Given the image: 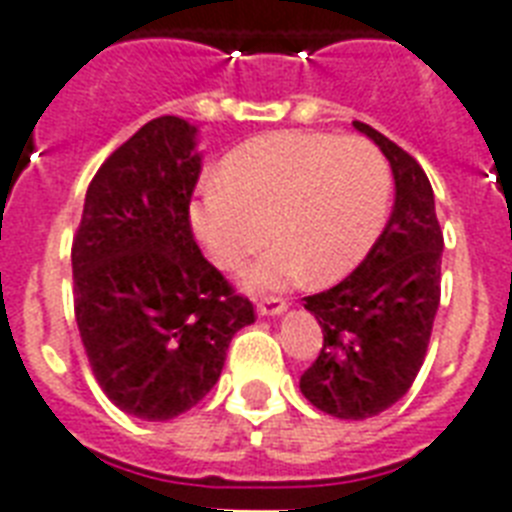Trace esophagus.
I'll list each match as a JSON object with an SVG mask.
<instances>
[{"instance_id": "esophagus-1", "label": "esophagus", "mask_w": 512, "mask_h": 512, "mask_svg": "<svg viewBox=\"0 0 512 512\" xmlns=\"http://www.w3.org/2000/svg\"><path fill=\"white\" fill-rule=\"evenodd\" d=\"M284 311H287V300H281V297H265L257 303L260 316H281Z\"/></svg>"}]
</instances>
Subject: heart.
Returning <instances> with one entry per match:
<instances>
[{
	"label": "heart",
	"instance_id": "obj_1",
	"mask_svg": "<svg viewBox=\"0 0 512 512\" xmlns=\"http://www.w3.org/2000/svg\"><path fill=\"white\" fill-rule=\"evenodd\" d=\"M390 204L385 156L356 135L271 132L241 143L188 204V225L220 271L252 268V289H281L311 271L316 284L345 279L380 239Z\"/></svg>",
	"mask_w": 512,
	"mask_h": 512
}]
</instances>
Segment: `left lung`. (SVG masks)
I'll use <instances>...</instances> for the list:
<instances>
[{"mask_svg": "<svg viewBox=\"0 0 512 512\" xmlns=\"http://www.w3.org/2000/svg\"><path fill=\"white\" fill-rule=\"evenodd\" d=\"M353 127L390 162L396 201L364 263L337 287L305 297L324 345L300 377V390L340 420L374 417L412 388L441 300L444 252L433 188L420 164L369 124Z\"/></svg>", "mask_w": 512, "mask_h": 512, "instance_id": "left-lung-1", "label": "left lung"}]
</instances>
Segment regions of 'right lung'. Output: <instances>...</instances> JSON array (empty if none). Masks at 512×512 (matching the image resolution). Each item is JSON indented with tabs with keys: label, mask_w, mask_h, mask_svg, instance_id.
I'll return each instance as SVG.
<instances>
[{
	"label": "right lung",
	"mask_w": 512,
	"mask_h": 512,
	"mask_svg": "<svg viewBox=\"0 0 512 512\" xmlns=\"http://www.w3.org/2000/svg\"><path fill=\"white\" fill-rule=\"evenodd\" d=\"M199 130L143 124L95 172L71 247L74 311L95 380L148 422L188 412L220 380L233 335L255 321L188 225Z\"/></svg>",
	"instance_id": "obj_1"
}]
</instances>
